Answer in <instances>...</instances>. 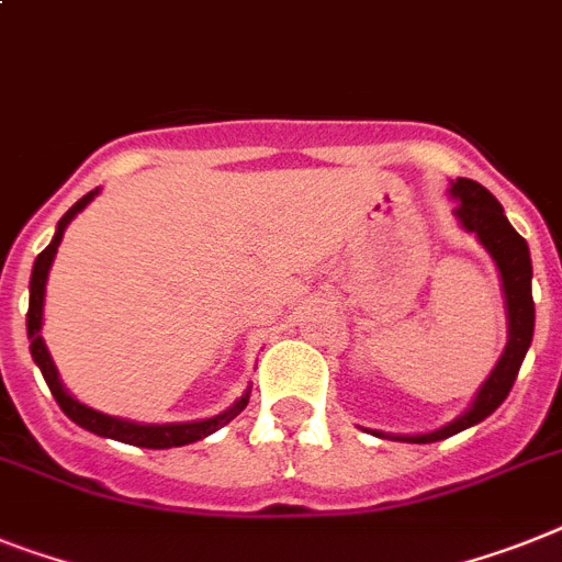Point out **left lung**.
I'll return each instance as SVG.
<instances>
[{
    "mask_svg": "<svg viewBox=\"0 0 562 562\" xmlns=\"http://www.w3.org/2000/svg\"><path fill=\"white\" fill-rule=\"evenodd\" d=\"M451 198L457 201L453 215L459 217L462 229L474 232L480 244L488 249V255L497 263L499 278H503L505 292V310H508V345H505L503 356H499L497 368L491 370L485 384L476 393L474 405L468 407L465 414L457 416L453 422L442 425L439 430L430 434H416V437H393L398 442H416L428 445L448 439L459 430L471 428L485 416H491L505 402V396L512 393L514 379L520 373V364L526 359L528 347H531V336H535V299H531V255H528V244L520 232L514 229L505 217L503 206L494 194L485 187H480L476 180L457 178L451 183ZM375 437H384L379 430H373Z\"/></svg>",
    "mask_w": 562,
    "mask_h": 562,
    "instance_id": "left-lung-1",
    "label": "left lung"
}]
</instances>
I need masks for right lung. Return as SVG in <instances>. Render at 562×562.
Instances as JSON below:
<instances>
[{"label": "right lung", "mask_w": 562, "mask_h": 562, "mask_svg": "<svg viewBox=\"0 0 562 562\" xmlns=\"http://www.w3.org/2000/svg\"><path fill=\"white\" fill-rule=\"evenodd\" d=\"M94 192L82 194L80 201L74 203L63 217H59L57 232H54V240H50L48 247L42 249L36 255L34 261V272H31V301H27V338H31V356L34 361L40 364L42 375H45V382H48L50 393L57 398V405L63 407V414L68 416L71 422H77L80 428L91 430L97 437H109V439H117V442L125 445H137V448H178V445H189V442H198V439L209 437V434H215L217 428H224L229 425L235 416L247 407L249 402V393L252 387H247V393L229 407L224 414L212 416V419H201V422H171V425H143V422H128V419H120V416H109V414H100L94 407L82 405L71 393L65 391L63 382H59V373L54 368V359H50L48 347L42 341L40 330H42V304H45V281H48V270L50 263H54V255H57L59 240L65 235V226L71 224L74 215L82 212L88 203L94 201Z\"/></svg>", "instance_id": "1"}]
</instances>
